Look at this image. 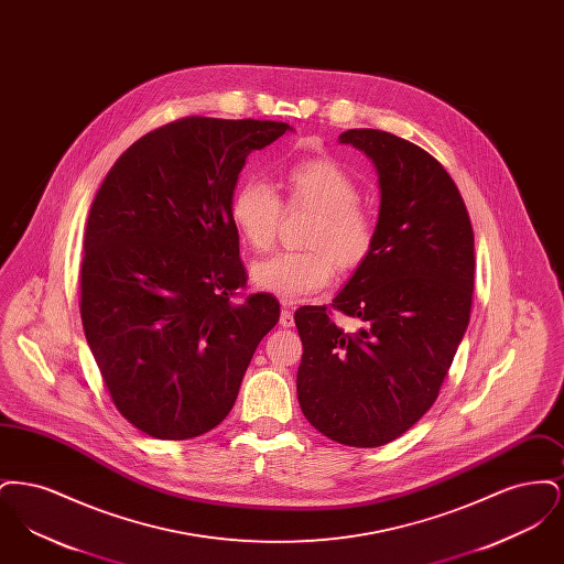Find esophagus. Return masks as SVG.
Segmentation results:
<instances>
[{
	"label": "esophagus",
	"mask_w": 564,
	"mask_h": 564,
	"mask_svg": "<svg viewBox=\"0 0 564 564\" xmlns=\"http://www.w3.org/2000/svg\"><path fill=\"white\" fill-rule=\"evenodd\" d=\"M279 323L283 325V327H292L294 325V313L290 311V306H288V302L283 304V308H281V319Z\"/></svg>",
	"instance_id": "obj_1"
}]
</instances>
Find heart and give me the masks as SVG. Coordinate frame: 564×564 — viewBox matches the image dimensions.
Wrapping results in <instances>:
<instances>
[{
	"label": "heart",
	"instance_id": "1",
	"mask_svg": "<svg viewBox=\"0 0 564 564\" xmlns=\"http://www.w3.org/2000/svg\"><path fill=\"white\" fill-rule=\"evenodd\" d=\"M281 188L288 207L315 212L302 251H279L253 264L256 288L297 300L323 290L336 272L359 269L372 253L376 217L361 200L349 171L332 159L295 162L283 173ZM232 221L242 239L264 251L276 239L283 217L279 194L264 182H247L232 198Z\"/></svg>",
	"mask_w": 564,
	"mask_h": 564
}]
</instances>
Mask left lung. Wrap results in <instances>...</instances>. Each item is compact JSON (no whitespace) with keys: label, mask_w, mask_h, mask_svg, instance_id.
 Segmentation results:
<instances>
[{"label":"left lung","mask_w":564,"mask_h":564,"mask_svg":"<svg viewBox=\"0 0 564 564\" xmlns=\"http://www.w3.org/2000/svg\"><path fill=\"white\" fill-rule=\"evenodd\" d=\"M375 162L380 212L370 258L332 308L300 306L297 402L329 440L375 448L410 430L437 400L469 323L474 230L446 169L398 134L338 137Z\"/></svg>","instance_id":"left-lung-1"}]
</instances>
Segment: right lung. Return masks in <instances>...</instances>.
<instances>
[{
	"label": "right lung",
	"mask_w": 564,
	"mask_h": 564,
	"mask_svg": "<svg viewBox=\"0 0 564 564\" xmlns=\"http://www.w3.org/2000/svg\"><path fill=\"white\" fill-rule=\"evenodd\" d=\"M292 131L274 120L189 116L143 134L109 169L84 232L80 315L118 412L189 440L232 410L272 294L241 297L232 196L245 159Z\"/></svg>",
	"instance_id": "right-lung-1"
}]
</instances>
